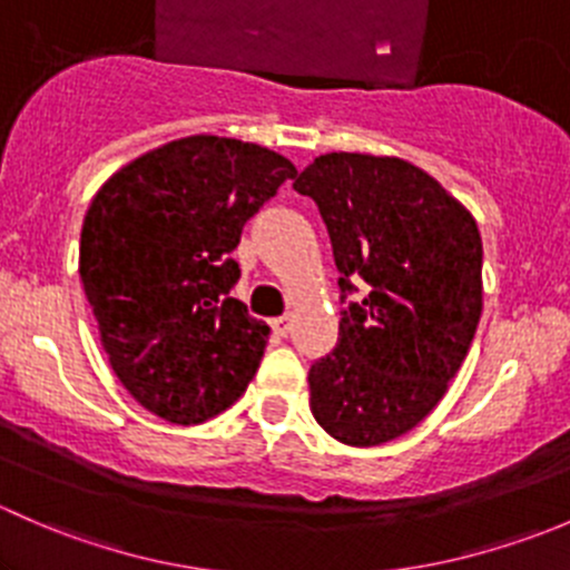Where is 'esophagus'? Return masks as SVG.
I'll list each match as a JSON object with an SVG mask.
<instances>
[{
    "label": "esophagus",
    "instance_id": "1",
    "mask_svg": "<svg viewBox=\"0 0 570 570\" xmlns=\"http://www.w3.org/2000/svg\"><path fill=\"white\" fill-rule=\"evenodd\" d=\"M269 325H273L275 336H286V333L292 331V317H275Z\"/></svg>",
    "mask_w": 570,
    "mask_h": 570
}]
</instances>
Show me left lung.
<instances>
[{"mask_svg": "<svg viewBox=\"0 0 570 570\" xmlns=\"http://www.w3.org/2000/svg\"><path fill=\"white\" fill-rule=\"evenodd\" d=\"M292 187L317 204L347 303L336 347L308 370L312 413L342 444H386L439 405L469 353L480 232L433 176L396 157L322 154Z\"/></svg>", "mask_w": 570, "mask_h": 570, "instance_id": "left-lung-1", "label": "left lung"}]
</instances>
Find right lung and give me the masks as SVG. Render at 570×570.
Instances as JSON below:
<instances>
[{
	"mask_svg": "<svg viewBox=\"0 0 570 570\" xmlns=\"http://www.w3.org/2000/svg\"><path fill=\"white\" fill-rule=\"evenodd\" d=\"M295 165L232 137L142 154L96 193L79 278L126 392L174 424L217 416L248 389L269 327L232 297V250Z\"/></svg>",
	"mask_w": 570,
	"mask_h": 570,
	"instance_id": "add662e5",
	"label": "right lung"
}]
</instances>
